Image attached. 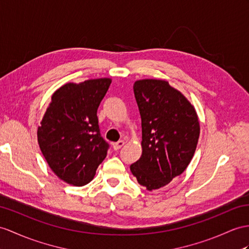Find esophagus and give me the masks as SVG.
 <instances>
[{
	"label": "esophagus",
	"instance_id": "esophagus-1",
	"mask_svg": "<svg viewBox=\"0 0 249 249\" xmlns=\"http://www.w3.org/2000/svg\"><path fill=\"white\" fill-rule=\"evenodd\" d=\"M124 141H118L117 142H114L113 143V148H114V150H119L121 147H124Z\"/></svg>",
	"mask_w": 249,
	"mask_h": 249
}]
</instances>
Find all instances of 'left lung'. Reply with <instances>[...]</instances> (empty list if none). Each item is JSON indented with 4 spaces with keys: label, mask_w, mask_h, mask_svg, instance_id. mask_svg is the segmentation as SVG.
<instances>
[{
    "label": "left lung",
    "mask_w": 249,
    "mask_h": 249,
    "mask_svg": "<svg viewBox=\"0 0 249 249\" xmlns=\"http://www.w3.org/2000/svg\"><path fill=\"white\" fill-rule=\"evenodd\" d=\"M133 89L142 117V153L130 169L151 191L186 170L196 152L199 124L195 107L167 81L143 79Z\"/></svg>",
    "instance_id": "left-lung-1"
}]
</instances>
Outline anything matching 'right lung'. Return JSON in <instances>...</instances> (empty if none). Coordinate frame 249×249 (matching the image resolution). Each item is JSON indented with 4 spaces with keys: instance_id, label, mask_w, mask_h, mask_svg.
Here are the masks:
<instances>
[{
    "instance_id": "add662e5",
    "label": "right lung",
    "mask_w": 249,
    "mask_h": 249,
    "mask_svg": "<svg viewBox=\"0 0 249 249\" xmlns=\"http://www.w3.org/2000/svg\"><path fill=\"white\" fill-rule=\"evenodd\" d=\"M111 82L101 78L66 83L52 96L38 142L48 166L68 184H89L106 159L110 145L100 134L97 110Z\"/></svg>"
}]
</instances>
